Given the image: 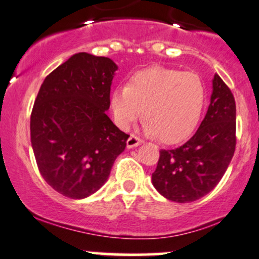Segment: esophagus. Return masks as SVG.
I'll list each match as a JSON object with an SVG mask.
<instances>
[{
  "label": "esophagus",
  "mask_w": 259,
  "mask_h": 259,
  "mask_svg": "<svg viewBox=\"0 0 259 259\" xmlns=\"http://www.w3.org/2000/svg\"><path fill=\"white\" fill-rule=\"evenodd\" d=\"M142 142H144V141H142V140L140 139V138H138V136L132 135L129 139H127V141H126V147H127V148H134V147L139 146V145H141Z\"/></svg>",
  "instance_id": "obj_1"
}]
</instances>
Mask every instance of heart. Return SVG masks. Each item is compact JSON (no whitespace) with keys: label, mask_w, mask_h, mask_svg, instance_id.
<instances>
[{"label":"heart","mask_w":259,"mask_h":259,"mask_svg":"<svg viewBox=\"0 0 259 259\" xmlns=\"http://www.w3.org/2000/svg\"><path fill=\"white\" fill-rule=\"evenodd\" d=\"M204 101L206 88L198 74L153 67L134 73L126 86L115 88L109 107L121 130H129L144 108L145 133L173 144L192 132Z\"/></svg>","instance_id":"obj_1"}]
</instances>
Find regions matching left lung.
Returning <instances> with one entry per match:
<instances>
[{
	"mask_svg": "<svg viewBox=\"0 0 259 259\" xmlns=\"http://www.w3.org/2000/svg\"><path fill=\"white\" fill-rule=\"evenodd\" d=\"M206 117L186 142L160 150L152 173L154 189L168 200L189 203L209 194L230 164L236 145V106L218 74Z\"/></svg>",
	"mask_w": 259,
	"mask_h": 259,
	"instance_id": "1",
	"label": "left lung"
}]
</instances>
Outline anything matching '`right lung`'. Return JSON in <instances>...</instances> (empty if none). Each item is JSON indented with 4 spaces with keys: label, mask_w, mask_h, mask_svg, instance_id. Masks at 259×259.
<instances>
[{
    "label": "right lung",
    "mask_w": 259,
    "mask_h": 259,
    "mask_svg": "<svg viewBox=\"0 0 259 259\" xmlns=\"http://www.w3.org/2000/svg\"><path fill=\"white\" fill-rule=\"evenodd\" d=\"M118 65L108 57L73 55L46 76L30 118V139L41 175L65 197L99 191L129 135L113 124L109 108Z\"/></svg>",
    "instance_id": "add662e5"
}]
</instances>
